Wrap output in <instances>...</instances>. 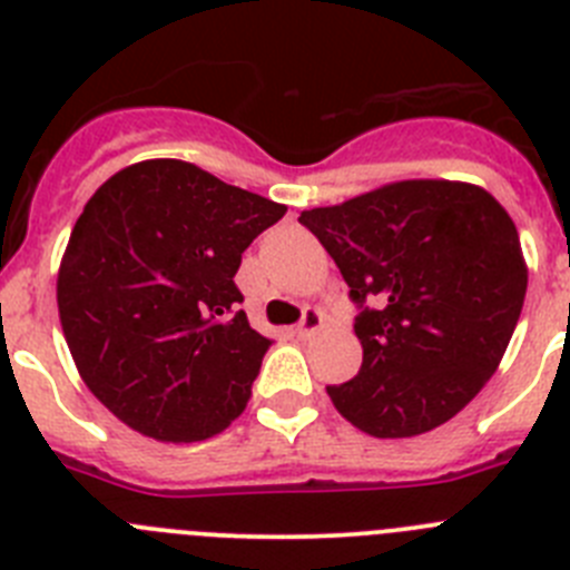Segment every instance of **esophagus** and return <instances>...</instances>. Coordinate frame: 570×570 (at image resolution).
Returning <instances> with one entry per match:
<instances>
[{
	"label": "esophagus",
	"mask_w": 570,
	"mask_h": 570,
	"mask_svg": "<svg viewBox=\"0 0 570 570\" xmlns=\"http://www.w3.org/2000/svg\"><path fill=\"white\" fill-rule=\"evenodd\" d=\"M322 328H325V316H322V311L308 308V311H305V316H302L299 325H296L294 334L299 336V340H311V336L320 334Z\"/></svg>",
	"instance_id": "esophagus-1"
}]
</instances>
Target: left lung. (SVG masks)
Instances as JSON below:
<instances>
[{
	"instance_id": "obj_1",
	"label": "left lung",
	"mask_w": 570,
	"mask_h": 570,
	"mask_svg": "<svg viewBox=\"0 0 570 570\" xmlns=\"http://www.w3.org/2000/svg\"><path fill=\"white\" fill-rule=\"evenodd\" d=\"M299 223L362 305V367L328 385L336 411L376 440L420 436L460 414L500 367L525 302L508 210L480 185L402 179L302 210Z\"/></svg>"
}]
</instances>
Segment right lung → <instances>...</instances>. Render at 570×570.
Returning <instances> with one entry per match:
<instances>
[{
  "mask_svg": "<svg viewBox=\"0 0 570 570\" xmlns=\"http://www.w3.org/2000/svg\"><path fill=\"white\" fill-rule=\"evenodd\" d=\"M285 205L183 159L116 170L85 203L57 274L65 342L90 394L159 442L223 434L271 340L234 276Z\"/></svg>",
  "mask_w": 570,
  "mask_h": 570,
  "instance_id": "1",
  "label": "right lung"
}]
</instances>
